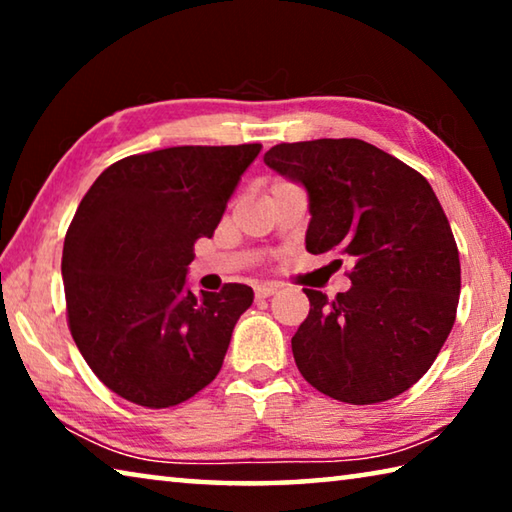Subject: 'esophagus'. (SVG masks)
Returning a JSON list of instances; mask_svg holds the SVG:
<instances>
[{
  "mask_svg": "<svg viewBox=\"0 0 512 512\" xmlns=\"http://www.w3.org/2000/svg\"><path fill=\"white\" fill-rule=\"evenodd\" d=\"M280 289V284H273V282H264V284H257L255 287V296L262 300V298H271Z\"/></svg>",
  "mask_w": 512,
  "mask_h": 512,
  "instance_id": "1",
  "label": "esophagus"
}]
</instances>
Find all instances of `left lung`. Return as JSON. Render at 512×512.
<instances>
[{
	"label": "left lung",
	"instance_id": "8db88e82",
	"mask_svg": "<svg viewBox=\"0 0 512 512\" xmlns=\"http://www.w3.org/2000/svg\"><path fill=\"white\" fill-rule=\"evenodd\" d=\"M264 162L307 189L309 253L352 262V287L334 300L305 289L309 316L291 339L302 377L348 404L409 391L452 332L461 293L456 241L427 178L345 137L277 144Z\"/></svg>",
	"mask_w": 512,
	"mask_h": 512
}]
</instances>
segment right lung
I'll use <instances>...</instances> for the list:
<instances>
[{
  "instance_id": "add662e5",
  "label": "right lung",
  "mask_w": 512,
  "mask_h": 512,
  "mask_svg": "<svg viewBox=\"0 0 512 512\" xmlns=\"http://www.w3.org/2000/svg\"><path fill=\"white\" fill-rule=\"evenodd\" d=\"M262 144L171 146L101 173L63 246L69 332L124 400L167 409L219 375L253 289L187 287L194 244L212 237Z\"/></svg>"
}]
</instances>
